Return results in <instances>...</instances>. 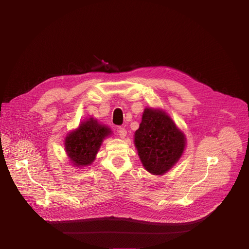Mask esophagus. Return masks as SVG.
Instances as JSON below:
<instances>
[{"instance_id":"34e87169","label":"esophagus","mask_w":249,"mask_h":249,"mask_svg":"<svg viewBox=\"0 0 249 249\" xmlns=\"http://www.w3.org/2000/svg\"><path fill=\"white\" fill-rule=\"evenodd\" d=\"M117 132H118V134H119V136L121 138H124L126 136V134H127V131H126V129L124 127H119V128H118L117 129Z\"/></svg>"}]
</instances>
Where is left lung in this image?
I'll return each mask as SVG.
<instances>
[{
    "label": "left lung",
    "mask_w": 249,
    "mask_h": 249,
    "mask_svg": "<svg viewBox=\"0 0 249 249\" xmlns=\"http://www.w3.org/2000/svg\"><path fill=\"white\" fill-rule=\"evenodd\" d=\"M185 135L160 110L145 109L135 132V146L147 172L163 175L179 160L186 144Z\"/></svg>",
    "instance_id": "obj_1"
}]
</instances>
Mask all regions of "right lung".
<instances>
[{
  "label": "right lung",
  "instance_id": "obj_1",
  "mask_svg": "<svg viewBox=\"0 0 249 249\" xmlns=\"http://www.w3.org/2000/svg\"><path fill=\"white\" fill-rule=\"evenodd\" d=\"M110 134V128L89 118L65 138V150L74 165H89L94 161L103 139Z\"/></svg>",
  "mask_w": 249,
  "mask_h": 249
}]
</instances>
